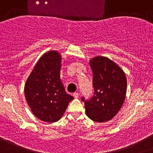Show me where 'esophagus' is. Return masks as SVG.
Segmentation results:
<instances>
[{"label": "esophagus", "mask_w": 153, "mask_h": 153, "mask_svg": "<svg viewBox=\"0 0 153 153\" xmlns=\"http://www.w3.org/2000/svg\"><path fill=\"white\" fill-rule=\"evenodd\" d=\"M73 96H74V97H75V98H78V96H79V94H78V92H75V93L73 94Z\"/></svg>", "instance_id": "1"}]
</instances>
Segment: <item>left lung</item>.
Masks as SVG:
<instances>
[{
    "instance_id": "obj_1",
    "label": "left lung",
    "mask_w": 153,
    "mask_h": 153,
    "mask_svg": "<svg viewBox=\"0 0 153 153\" xmlns=\"http://www.w3.org/2000/svg\"><path fill=\"white\" fill-rule=\"evenodd\" d=\"M93 72L94 94L89 100L82 97L85 112L91 120L105 122L112 119L120 110L126 93V75L116 63L104 56L89 61Z\"/></svg>"
}]
</instances>
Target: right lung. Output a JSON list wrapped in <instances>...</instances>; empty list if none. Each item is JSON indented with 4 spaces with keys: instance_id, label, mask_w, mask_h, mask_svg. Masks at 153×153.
Returning <instances> with one entry per match:
<instances>
[{
    "instance_id": "1",
    "label": "right lung",
    "mask_w": 153,
    "mask_h": 153,
    "mask_svg": "<svg viewBox=\"0 0 153 153\" xmlns=\"http://www.w3.org/2000/svg\"><path fill=\"white\" fill-rule=\"evenodd\" d=\"M62 57L52 50L42 55L29 75L24 87L26 100L40 120L53 123L61 119L74 99L65 92L60 79Z\"/></svg>"
}]
</instances>
